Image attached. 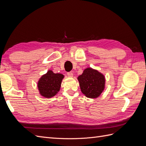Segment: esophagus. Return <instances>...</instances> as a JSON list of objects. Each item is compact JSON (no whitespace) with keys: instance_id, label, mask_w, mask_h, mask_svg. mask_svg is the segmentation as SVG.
Listing matches in <instances>:
<instances>
[{"instance_id":"34e87169","label":"esophagus","mask_w":146,"mask_h":146,"mask_svg":"<svg viewBox=\"0 0 146 146\" xmlns=\"http://www.w3.org/2000/svg\"><path fill=\"white\" fill-rule=\"evenodd\" d=\"M67 74L69 77H73V73L72 72H69L67 73Z\"/></svg>"}]
</instances>
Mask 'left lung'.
<instances>
[{
	"mask_svg": "<svg viewBox=\"0 0 146 146\" xmlns=\"http://www.w3.org/2000/svg\"><path fill=\"white\" fill-rule=\"evenodd\" d=\"M77 79L82 93L88 98H98L105 88V79L104 75L91 68L84 70Z\"/></svg>",
	"mask_w": 146,
	"mask_h": 146,
	"instance_id": "obj_1",
	"label": "left lung"
}]
</instances>
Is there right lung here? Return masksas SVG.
Listing matches in <instances>:
<instances>
[{
    "label": "right lung",
    "instance_id": "obj_1",
    "mask_svg": "<svg viewBox=\"0 0 146 146\" xmlns=\"http://www.w3.org/2000/svg\"><path fill=\"white\" fill-rule=\"evenodd\" d=\"M63 78V74H55L52 70H48L46 74L43 75L38 82L39 93L47 98L54 97L60 91Z\"/></svg>",
    "mask_w": 146,
    "mask_h": 146
}]
</instances>
